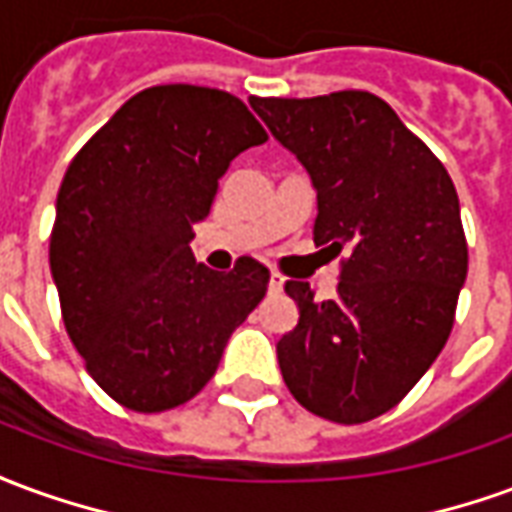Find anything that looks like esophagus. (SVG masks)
I'll return each mask as SVG.
<instances>
[{
  "instance_id": "esophagus-1",
  "label": "esophagus",
  "mask_w": 512,
  "mask_h": 512,
  "mask_svg": "<svg viewBox=\"0 0 512 512\" xmlns=\"http://www.w3.org/2000/svg\"><path fill=\"white\" fill-rule=\"evenodd\" d=\"M285 288V277L277 274V271H271V277H268V293H282Z\"/></svg>"
}]
</instances>
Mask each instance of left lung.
I'll list each match as a JSON object with an SVG mask.
<instances>
[{"label": "left lung", "mask_w": 512, "mask_h": 512, "mask_svg": "<svg viewBox=\"0 0 512 512\" xmlns=\"http://www.w3.org/2000/svg\"><path fill=\"white\" fill-rule=\"evenodd\" d=\"M318 194L315 244L348 246L337 296L285 290L299 323L277 343L290 395L356 425L397 406L450 337L466 282L461 205L447 169L392 106L362 90L318 98H249Z\"/></svg>", "instance_id": "obj_1"}]
</instances>
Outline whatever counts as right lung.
<instances>
[{"label":"right lung","instance_id":"1","mask_svg":"<svg viewBox=\"0 0 512 512\" xmlns=\"http://www.w3.org/2000/svg\"><path fill=\"white\" fill-rule=\"evenodd\" d=\"M266 139L235 95L161 84L120 106L71 161L51 277L71 343L120 406L153 414L191 400L266 296L255 257L224 274L189 246L230 161Z\"/></svg>","mask_w":512,"mask_h":512}]
</instances>
